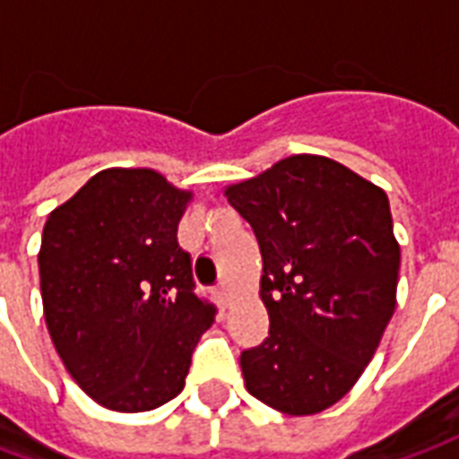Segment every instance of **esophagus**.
Returning a JSON list of instances; mask_svg holds the SVG:
<instances>
[{"mask_svg":"<svg viewBox=\"0 0 459 459\" xmlns=\"http://www.w3.org/2000/svg\"><path fill=\"white\" fill-rule=\"evenodd\" d=\"M216 295H219L221 305H223V307H229V302H230L229 288H226V285H219V288H216Z\"/></svg>","mask_w":459,"mask_h":459,"instance_id":"esophagus-1","label":"esophagus"}]
</instances>
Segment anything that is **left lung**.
Wrapping results in <instances>:
<instances>
[{
    "instance_id": "1",
    "label": "left lung",
    "mask_w": 459,
    "mask_h": 459,
    "mask_svg": "<svg viewBox=\"0 0 459 459\" xmlns=\"http://www.w3.org/2000/svg\"><path fill=\"white\" fill-rule=\"evenodd\" d=\"M226 199L263 255L265 342L240 354L246 388L288 415L344 398L374 359L395 309L401 248L384 189L344 164L292 154Z\"/></svg>"
}]
</instances>
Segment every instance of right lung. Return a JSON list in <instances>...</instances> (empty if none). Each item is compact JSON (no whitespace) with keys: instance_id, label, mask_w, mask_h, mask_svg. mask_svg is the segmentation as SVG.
<instances>
[{"instance_id":"obj_1","label":"right lung","mask_w":459,"mask_h":459,"mask_svg":"<svg viewBox=\"0 0 459 459\" xmlns=\"http://www.w3.org/2000/svg\"><path fill=\"white\" fill-rule=\"evenodd\" d=\"M191 191L154 169H103L48 213L39 250L51 342L74 381L117 413L181 394L216 307L177 240Z\"/></svg>"}]
</instances>
